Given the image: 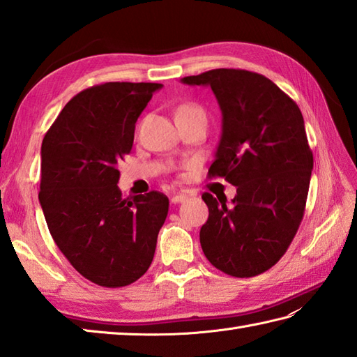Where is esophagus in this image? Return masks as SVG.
Here are the masks:
<instances>
[{
    "mask_svg": "<svg viewBox=\"0 0 357 357\" xmlns=\"http://www.w3.org/2000/svg\"><path fill=\"white\" fill-rule=\"evenodd\" d=\"M188 199V195L185 193H178V195H173L172 196V202L173 204H179V202H184Z\"/></svg>",
    "mask_w": 357,
    "mask_h": 357,
    "instance_id": "34e87169",
    "label": "esophagus"
}]
</instances>
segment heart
Segmentation results:
<instances>
[{"mask_svg": "<svg viewBox=\"0 0 357 357\" xmlns=\"http://www.w3.org/2000/svg\"><path fill=\"white\" fill-rule=\"evenodd\" d=\"M179 110H192V112H199V113H204L198 105H184V107H181Z\"/></svg>", "mask_w": 357, "mask_h": 357, "instance_id": "obj_1", "label": "heart"}]
</instances>
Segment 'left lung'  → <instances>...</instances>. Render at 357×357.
Segmentation results:
<instances>
[{
	"mask_svg": "<svg viewBox=\"0 0 357 357\" xmlns=\"http://www.w3.org/2000/svg\"><path fill=\"white\" fill-rule=\"evenodd\" d=\"M210 86L222 112V133L208 178L236 187L233 206L210 193L201 227L202 252L211 265L234 278L271 268L304 218L313 170L304 118L290 96L264 75L215 69L181 79Z\"/></svg>",
	"mask_w": 357,
	"mask_h": 357,
	"instance_id": "left-lung-1",
	"label": "left lung"
}]
</instances>
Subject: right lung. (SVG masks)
<instances>
[{"label":"right lung","mask_w":357,"mask_h":357,"mask_svg":"<svg viewBox=\"0 0 357 357\" xmlns=\"http://www.w3.org/2000/svg\"><path fill=\"white\" fill-rule=\"evenodd\" d=\"M158 82H104L66 104L41 146L40 204L53 241L93 284H133L153 261L169 213L159 192L123 198L116 164Z\"/></svg>","instance_id":"add662e5"}]
</instances>
